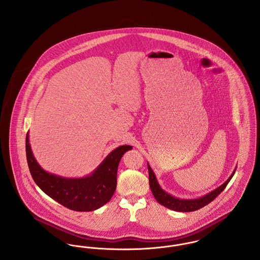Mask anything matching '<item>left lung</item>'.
Returning a JSON list of instances; mask_svg holds the SVG:
<instances>
[{"label": "left lung", "mask_w": 260, "mask_h": 260, "mask_svg": "<svg viewBox=\"0 0 260 260\" xmlns=\"http://www.w3.org/2000/svg\"><path fill=\"white\" fill-rule=\"evenodd\" d=\"M148 169H149L150 188L154 199L157 201L158 204L164 205L171 210L179 211V212L194 211V210H198L205 205H208L209 203H211L218 196L219 193H221V191L226 188V186L228 185V183L230 182V180L232 179L235 172H236V168H235V170L233 171L231 176L228 178V180L225 183H223L221 186H219L218 188H216L215 190L206 193L201 198L187 200V199H179V198H176L162 190V188L160 187V185L157 182V179L155 177L154 172L150 168L149 164H148Z\"/></svg>", "instance_id": "8db88e82"}]
</instances>
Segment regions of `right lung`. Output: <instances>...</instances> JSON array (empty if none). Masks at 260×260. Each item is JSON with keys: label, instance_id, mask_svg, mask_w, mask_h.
Returning a JSON list of instances; mask_svg holds the SVG:
<instances>
[{"label": "right lung", "instance_id": "1", "mask_svg": "<svg viewBox=\"0 0 260 260\" xmlns=\"http://www.w3.org/2000/svg\"><path fill=\"white\" fill-rule=\"evenodd\" d=\"M25 145L28 167L34 182L55 202L75 211H93L110 202L116 189L119 161L127 150H132V146H120L110 152L90 175L66 178L47 172L39 165L29 144V133Z\"/></svg>", "mask_w": 260, "mask_h": 260}]
</instances>
